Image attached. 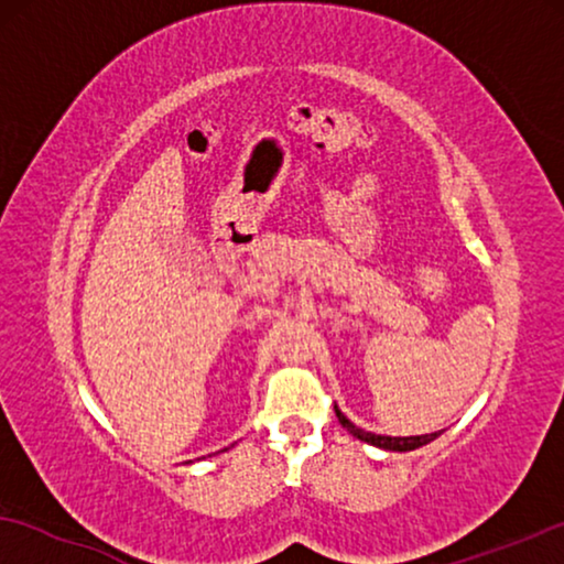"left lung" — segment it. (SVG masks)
Segmentation results:
<instances>
[{"label":"left lung","instance_id":"1","mask_svg":"<svg viewBox=\"0 0 564 564\" xmlns=\"http://www.w3.org/2000/svg\"><path fill=\"white\" fill-rule=\"evenodd\" d=\"M336 411V419L341 426L349 431V434H354L357 438H361V442L367 444H375V446H382V449H390V452H411V449H419V446L434 442V438L438 434H423V436H382V434H372V431H365L359 426H354V423L346 419V415L338 411V405H334Z\"/></svg>","mask_w":564,"mask_h":564}]
</instances>
